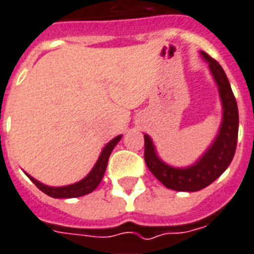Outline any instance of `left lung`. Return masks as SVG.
Here are the masks:
<instances>
[{
    "label": "left lung",
    "mask_w": 254,
    "mask_h": 254,
    "mask_svg": "<svg viewBox=\"0 0 254 254\" xmlns=\"http://www.w3.org/2000/svg\"><path fill=\"white\" fill-rule=\"evenodd\" d=\"M201 55L209 64L214 80L218 86L219 98L222 102L223 115L219 130L213 143L203 152L194 164L177 168L163 162L158 156L152 139L145 134V162L151 174L168 189L177 191L201 190L213 181H215L227 170L235 155L238 143L239 111L238 103L231 90L228 78L218 61L211 59L207 53Z\"/></svg>",
    "instance_id": "8db88e82"
}]
</instances>
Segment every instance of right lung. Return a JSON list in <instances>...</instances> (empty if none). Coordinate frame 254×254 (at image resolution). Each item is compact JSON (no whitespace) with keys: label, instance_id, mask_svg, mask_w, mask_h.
<instances>
[{"label":"right lung","instance_id":"1","mask_svg":"<svg viewBox=\"0 0 254 254\" xmlns=\"http://www.w3.org/2000/svg\"><path fill=\"white\" fill-rule=\"evenodd\" d=\"M121 137L123 135H117V137L113 138L112 141H109L104 146V148L100 152V155H99L98 162L95 163L94 168L90 171V174L87 176L82 179L80 181H78V183L65 185V187H48V185L41 184L40 181L35 180L34 177L30 176V175H26L30 177L31 181L41 191H44L45 194H48L49 197H53V198H75V197L88 194V193L94 191L96 189V187L100 184V181H102L103 176H104V172H106L107 164H108L109 155H111V152L115 148V146L119 143Z\"/></svg>","mask_w":254,"mask_h":254}]
</instances>
